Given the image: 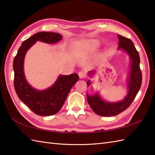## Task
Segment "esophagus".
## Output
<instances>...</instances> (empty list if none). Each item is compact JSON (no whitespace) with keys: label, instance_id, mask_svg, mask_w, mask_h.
<instances>
[{"label":"esophagus","instance_id":"esophagus-1","mask_svg":"<svg viewBox=\"0 0 155 155\" xmlns=\"http://www.w3.org/2000/svg\"><path fill=\"white\" fill-rule=\"evenodd\" d=\"M78 74L79 76V77L81 78H83L85 77H86V72H85L84 71H81L78 72Z\"/></svg>","mask_w":155,"mask_h":155}]
</instances>
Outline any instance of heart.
<instances>
[{
	"label": "heart",
	"mask_w": 155,
	"mask_h": 155,
	"mask_svg": "<svg viewBox=\"0 0 155 155\" xmlns=\"http://www.w3.org/2000/svg\"><path fill=\"white\" fill-rule=\"evenodd\" d=\"M86 47L88 48H96V45H95L94 44H93V43H90V44L87 45Z\"/></svg>",
	"instance_id": "1"
}]
</instances>
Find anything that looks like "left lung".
Returning a JSON list of instances; mask_svg holds the SVG:
<instances>
[{
  "label": "left lung",
  "mask_w": 155,
  "mask_h": 155,
  "mask_svg": "<svg viewBox=\"0 0 155 155\" xmlns=\"http://www.w3.org/2000/svg\"><path fill=\"white\" fill-rule=\"evenodd\" d=\"M118 49L122 48L129 55L131 63L129 77L128 78V94L124 99L117 103H108L104 101L97 93L94 95H88L87 101L95 113L102 117H112L120 113L130 106L135 98L142 83V72L140 68L139 54L134 47L133 41L129 38L118 35ZM94 71L89 72L93 73ZM87 86H90L91 81H87Z\"/></svg>",
  "instance_id": "obj_1"
}]
</instances>
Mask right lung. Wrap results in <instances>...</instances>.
I'll list each match as a JSON object with an SVG mask.
<instances>
[{
  "mask_svg": "<svg viewBox=\"0 0 155 155\" xmlns=\"http://www.w3.org/2000/svg\"><path fill=\"white\" fill-rule=\"evenodd\" d=\"M62 38L61 35L56 32H37L22 42L13 61L14 87L16 94L33 113L40 116H51L57 113L79 77L77 73L60 75L50 88L44 91L36 90L25 78L23 69L25 57L27 51L37 41L54 44L62 40Z\"/></svg>",
  "mask_w": 155,
  "mask_h": 155,
  "instance_id": "right-lung-1",
  "label": "right lung"
}]
</instances>
